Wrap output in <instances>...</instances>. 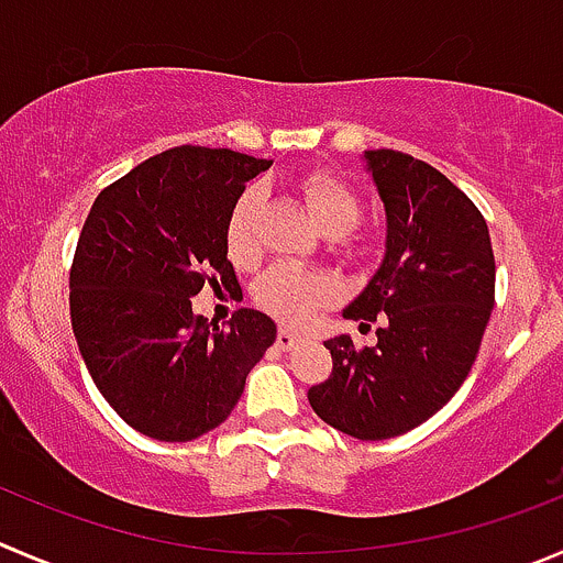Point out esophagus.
<instances>
[{"instance_id":"34e87169","label":"esophagus","mask_w":563,"mask_h":563,"mask_svg":"<svg viewBox=\"0 0 563 563\" xmlns=\"http://www.w3.org/2000/svg\"><path fill=\"white\" fill-rule=\"evenodd\" d=\"M303 342V334H298V331H290V329H278L276 334V345L282 347V351H292V347H298Z\"/></svg>"}]
</instances>
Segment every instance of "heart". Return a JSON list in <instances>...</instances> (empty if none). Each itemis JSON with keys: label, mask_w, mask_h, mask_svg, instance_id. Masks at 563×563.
<instances>
[{"label": "heart", "mask_w": 563, "mask_h": 563, "mask_svg": "<svg viewBox=\"0 0 563 563\" xmlns=\"http://www.w3.org/2000/svg\"><path fill=\"white\" fill-rule=\"evenodd\" d=\"M301 192L307 207L312 210L314 221L329 234H345L362 218V205L356 192L336 181L329 174L303 176ZM262 196L256 187L240 192L232 212L227 218L223 240H227V254L234 265H251L256 260V221H260ZM336 282L329 273L307 271L298 265H276L256 282L254 301L287 325L307 323L309 314L323 303L336 298Z\"/></svg>", "instance_id": "b5f03b06"}]
</instances>
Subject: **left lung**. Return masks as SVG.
I'll use <instances>...</instances> for the list:
<instances>
[{
    "instance_id": "1",
    "label": "left lung",
    "mask_w": 563,
    "mask_h": 563,
    "mask_svg": "<svg viewBox=\"0 0 563 563\" xmlns=\"http://www.w3.org/2000/svg\"><path fill=\"white\" fill-rule=\"evenodd\" d=\"M365 159L387 210V254L342 314L362 329L378 320V342H325L334 367L307 395L331 428L376 442L437 415L470 376L495 307V254L481 210L445 174L393 148Z\"/></svg>"
}]
</instances>
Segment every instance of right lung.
<instances>
[{
	"label": "right lung",
	"instance_id": "obj_1",
	"mask_svg": "<svg viewBox=\"0 0 563 563\" xmlns=\"http://www.w3.org/2000/svg\"><path fill=\"white\" fill-rule=\"evenodd\" d=\"M271 168L232 148L176 146L96 196L71 276V325L90 378L118 417L159 442L221 426L276 323L238 309L229 329L192 314L205 285H238L227 218L245 181Z\"/></svg>",
	"mask_w": 563,
	"mask_h": 563
}]
</instances>
